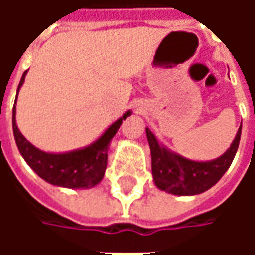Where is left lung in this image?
<instances>
[{
  "label": "left lung",
  "mask_w": 255,
  "mask_h": 255,
  "mask_svg": "<svg viewBox=\"0 0 255 255\" xmlns=\"http://www.w3.org/2000/svg\"><path fill=\"white\" fill-rule=\"evenodd\" d=\"M242 124L224 154L210 161H194L162 144L146 127L151 153V172L157 188L172 195H197L208 191L223 177L235 158L241 140Z\"/></svg>",
  "instance_id": "obj_1"
}]
</instances>
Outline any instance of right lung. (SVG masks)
Here are the masks:
<instances>
[{
    "instance_id": "1",
    "label": "right lung",
    "mask_w": 255,
    "mask_h": 255,
    "mask_svg": "<svg viewBox=\"0 0 255 255\" xmlns=\"http://www.w3.org/2000/svg\"><path fill=\"white\" fill-rule=\"evenodd\" d=\"M25 75L27 71L20 79L16 101L20 87L24 83ZM16 101L12 111V127L16 146L21 157L38 176L53 186L75 190L95 187L101 183L105 175L109 143L119 131L123 120L131 116V109L123 113V116L119 117L116 122L112 123L105 129V132L89 146L64 153H47L30 143L19 131L16 124Z\"/></svg>"
}]
</instances>
